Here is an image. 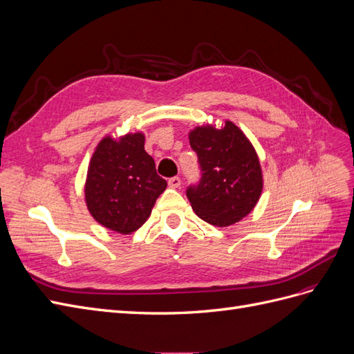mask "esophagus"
<instances>
[{"label":"esophagus","instance_id":"34e87169","mask_svg":"<svg viewBox=\"0 0 354 354\" xmlns=\"http://www.w3.org/2000/svg\"><path fill=\"white\" fill-rule=\"evenodd\" d=\"M168 186H169V187H173V189L180 187V186H181V180H180V177H171V178L168 180Z\"/></svg>","mask_w":354,"mask_h":354}]
</instances>
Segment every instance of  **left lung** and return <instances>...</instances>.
Returning <instances> with one entry per match:
<instances>
[{
  "label": "left lung",
  "instance_id": "obj_1",
  "mask_svg": "<svg viewBox=\"0 0 354 354\" xmlns=\"http://www.w3.org/2000/svg\"><path fill=\"white\" fill-rule=\"evenodd\" d=\"M189 142L202 171L199 185L186 192L195 214L217 227L241 221L263 192V171L252 143L232 121L221 128L195 127Z\"/></svg>",
  "mask_w": 354,
  "mask_h": 354
}]
</instances>
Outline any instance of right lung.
I'll return each mask as SVG.
<instances>
[{
	"label": "right lung",
	"instance_id": "obj_1",
	"mask_svg": "<svg viewBox=\"0 0 354 354\" xmlns=\"http://www.w3.org/2000/svg\"><path fill=\"white\" fill-rule=\"evenodd\" d=\"M167 181L156 174L155 160L145 151V134L103 137L90 159L85 203L103 227L130 234L151 217Z\"/></svg>",
	"mask_w": 354,
	"mask_h": 354
}]
</instances>
